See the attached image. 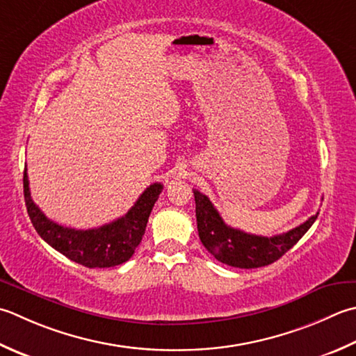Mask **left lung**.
Returning <instances> with one entry per match:
<instances>
[{"label": "left lung", "instance_id": "1", "mask_svg": "<svg viewBox=\"0 0 356 356\" xmlns=\"http://www.w3.org/2000/svg\"><path fill=\"white\" fill-rule=\"evenodd\" d=\"M193 193L200 242L216 259L236 268H257L273 264L309 232L319 214L312 216L287 233L266 238L227 225L205 194L197 190H193Z\"/></svg>", "mask_w": 356, "mask_h": 356}]
</instances>
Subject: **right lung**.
Returning <instances> with one entry per match:
<instances>
[{"label":"right lung","instance_id":"right-lung-1","mask_svg":"<svg viewBox=\"0 0 356 356\" xmlns=\"http://www.w3.org/2000/svg\"><path fill=\"white\" fill-rule=\"evenodd\" d=\"M23 186L27 214L37 233L57 252L88 268L120 266L134 254L137 245L142 242L152 207L163 190L162 184H152L120 219L99 228L75 229L55 224L33 204L26 170Z\"/></svg>","mask_w":356,"mask_h":356}]
</instances>
